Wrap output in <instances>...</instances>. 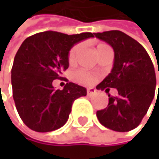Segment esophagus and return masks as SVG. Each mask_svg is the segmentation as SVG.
<instances>
[{"mask_svg": "<svg viewBox=\"0 0 159 159\" xmlns=\"http://www.w3.org/2000/svg\"><path fill=\"white\" fill-rule=\"evenodd\" d=\"M95 93H96V90H95V89H93V88H89V89H87V94H88L89 96L93 95Z\"/></svg>", "mask_w": 159, "mask_h": 159, "instance_id": "obj_1", "label": "esophagus"}]
</instances>
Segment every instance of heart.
I'll return each instance as SVG.
<instances>
[{"mask_svg": "<svg viewBox=\"0 0 159 159\" xmlns=\"http://www.w3.org/2000/svg\"><path fill=\"white\" fill-rule=\"evenodd\" d=\"M82 48V45L81 44H78V45H75L70 51V54H69V61L70 62H73L77 53L79 52V50L81 49ZM75 79L81 84H90L93 82V76L91 75L90 73H89L88 71L86 70H78L76 73H75Z\"/></svg>", "mask_w": 159, "mask_h": 159, "instance_id": "obj_1", "label": "heart"}]
</instances>
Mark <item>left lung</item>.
Instances as JSON below:
<instances>
[{
    "instance_id": "1",
    "label": "left lung",
    "mask_w": 159,
    "mask_h": 159,
    "mask_svg": "<svg viewBox=\"0 0 159 159\" xmlns=\"http://www.w3.org/2000/svg\"><path fill=\"white\" fill-rule=\"evenodd\" d=\"M94 36L108 43L114 51L113 68L96 89H106L107 93L109 87L119 91L116 97L109 94L108 107L97 111L96 116L112 131H132L140 124L154 99L157 85L154 65L145 48L122 31L111 30Z\"/></svg>"
}]
</instances>
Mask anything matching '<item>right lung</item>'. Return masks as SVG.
Returning a JSON list of instances; mask_svg holds the SVG:
<instances>
[{"mask_svg":"<svg viewBox=\"0 0 159 159\" xmlns=\"http://www.w3.org/2000/svg\"><path fill=\"white\" fill-rule=\"evenodd\" d=\"M91 37L90 32L44 31L23 42L14 58L11 84L16 109L29 129L39 133L59 129L68 121L74 100L87 95V89L77 84L69 82L55 89L52 82L62 79L69 68L70 48Z\"/></svg>","mask_w":159,"mask_h":159,"instance_id":"add662e5","label":"right lung"}]
</instances>
